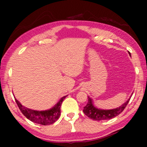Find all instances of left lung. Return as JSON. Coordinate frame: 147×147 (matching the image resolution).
I'll return each instance as SVG.
<instances>
[{
    "instance_id": "obj_1",
    "label": "left lung",
    "mask_w": 147,
    "mask_h": 147,
    "mask_svg": "<svg viewBox=\"0 0 147 147\" xmlns=\"http://www.w3.org/2000/svg\"><path fill=\"white\" fill-rule=\"evenodd\" d=\"M128 53H129L130 55H131L129 52H128ZM129 100L130 98L125 103L122 104L119 107L114 108V109L104 110L96 108L94 106L92 100L88 96V102L87 105L84 108L83 112L88 117L94 120H98L99 121V120L112 119V118L119 115L123 111L126 106H127L128 102H129Z\"/></svg>"
}]
</instances>
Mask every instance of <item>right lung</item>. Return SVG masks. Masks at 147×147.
Here are the masks:
<instances>
[{
	"label": "right lung",
	"instance_id": "1",
	"mask_svg": "<svg viewBox=\"0 0 147 147\" xmlns=\"http://www.w3.org/2000/svg\"><path fill=\"white\" fill-rule=\"evenodd\" d=\"M66 96L62 97L59 102L51 108V109L47 110H34L29 109L25 107L22 105L18 100L15 99L16 103L17 104L20 110H21L23 115L25 116L27 119L31 121L35 122V123L41 124V125H50L54 123L61 115V106L62 102L65 99Z\"/></svg>",
	"mask_w": 147,
	"mask_h": 147
}]
</instances>
